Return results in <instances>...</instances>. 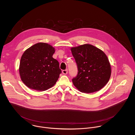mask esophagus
I'll use <instances>...</instances> for the list:
<instances>
[{"label": "esophagus", "instance_id": "34e87169", "mask_svg": "<svg viewBox=\"0 0 135 135\" xmlns=\"http://www.w3.org/2000/svg\"><path fill=\"white\" fill-rule=\"evenodd\" d=\"M68 70H63V71H62V73H63V74H65V75L67 74H68Z\"/></svg>", "mask_w": 135, "mask_h": 135}]
</instances>
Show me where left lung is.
<instances>
[{"mask_svg":"<svg viewBox=\"0 0 135 135\" xmlns=\"http://www.w3.org/2000/svg\"><path fill=\"white\" fill-rule=\"evenodd\" d=\"M77 64V76L72 79L74 85L82 93L100 90L109 81L111 65L104 52L93 45L84 44L71 48Z\"/></svg>","mask_w":135,"mask_h":135,"instance_id":"1","label":"left lung"}]
</instances>
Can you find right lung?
I'll use <instances>...</instances> for the list:
<instances>
[{
    "label": "right lung",
    "mask_w": 135,
    "mask_h": 135,
    "mask_svg": "<svg viewBox=\"0 0 135 135\" xmlns=\"http://www.w3.org/2000/svg\"><path fill=\"white\" fill-rule=\"evenodd\" d=\"M55 48L45 42H38L27 49L22 55L19 66L20 75L28 88L45 91L54 86L61 70L59 63L52 56Z\"/></svg>",
    "instance_id": "1"
}]
</instances>
